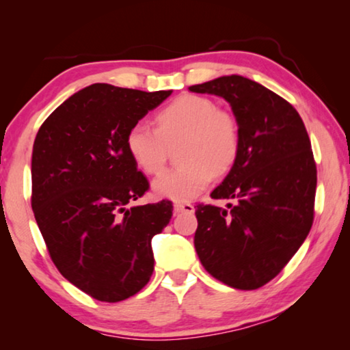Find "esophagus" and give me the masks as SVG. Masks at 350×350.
I'll list each match as a JSON object with an SVG mask.
<instances>
[{"label":"esophagus","mask_w":350,"mask_h":350,"mask_svg":"<svg viewBox=\"0 0 350 350\" xmlns=\"http://www.w3.org/2000/svg\"><path fill=\"white\" fill-rule=\"evenodd\" d=\"M193 211H194V206L189 202H176L174 204L176 215H180V213H188V215H191Z\"/></svg>","instance_id":"esophagus-1"}]
</instances>
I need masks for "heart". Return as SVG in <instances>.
Segmentation results:
<instances>
[{
	"label": "heart",
	"mask_w": 350,
	"mask_h": 350,
	"mask_svg": "<svg viewBox=\"0 0 350 350\" xmlns=\"http://www.w3.org/2000/svg\"><path fill=\"white\" fill-rule=\"evenodd\" d=\"M157 128L135 122L126 134V148L146 174H159L176 144L180 163L152 183L159 198L187 200L198 196L215 176L227 174L241 152V128L232 112L219 109L204 96L177 97L159 112Z\"/></svg>",
	"instance_id": "b5f03b06"
}]
</instances>
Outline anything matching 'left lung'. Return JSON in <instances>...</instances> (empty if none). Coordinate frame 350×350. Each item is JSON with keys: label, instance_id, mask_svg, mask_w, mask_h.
<instances>
[{"label": "left lung", "instance_id": "obj_1", "mask_svg": "<svg viewBox=\"0 0 350 350\" xmlns=\"http://www.w3.org/2000/svg\"><path fill=\"white\" fill-rule=\"evenodd\" d=\"M188 90L227 100L241 128L238 161L211 193L234 204L198 205V256L227 286L259 288L286 267L312 228L317 165L309 134L287 100L245 77Z\"/></svg>", "mask_w": 350, "mask_h": 350}]
</instances>
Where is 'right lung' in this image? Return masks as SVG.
Wrapping results in <instances>:
<instances>
[{
  "label": "right lung",
  "instance_id": "1",
  "mask_svg": "<svg viewBox=\"0 0 350 350\" xmlns=\"http://www.w3.org/2000/svg\"><path fill=\"white\" fill-rule=\"evenodd\" d=\"M171 92L96 83L58 106L35 137V221L58 271L94 299H126L152 275L151 239L173 204L128 208L150 182L129 156L126 134Z\"/></svg>",
  "mask_w": 350,
  "mask_h": 350
}]
</instances>
